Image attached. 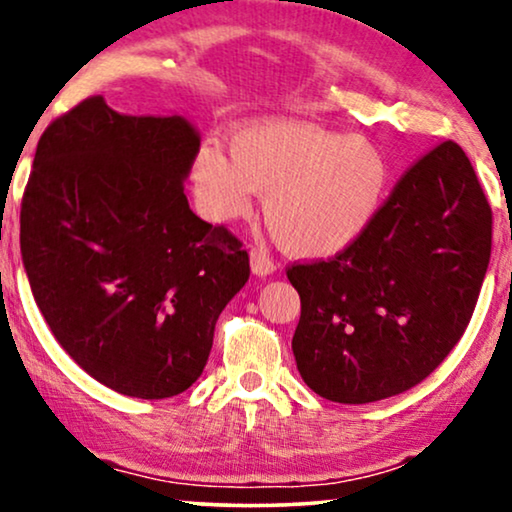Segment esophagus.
Listing matches in <instances>:
<instances>
[{
	"label": "esophagus",
	"mask_w": 512,
	"mask_h": 512,
	"mask_svg": "<svg viewBox=\"0 0 512 512\" xmlns=\"http://www.w3.org/2000/svg\"><path fill=\"white\" fill-rule=\"evenodd\" d=\"M249 258H251V270H254V275L265 277V275H270V272H275V268H277L275 261H272V258L265 254L263 249H251Z\"/></svg>",
	"instance_id": "obj_1"
}]
</instances>
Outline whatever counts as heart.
Here are the masks:
<instances>
[{
	"label": "heart",
	"mask_w": 512,
	"mask_h": 512,
	"mask_svg": "<svg viewBox=\"0 0 512 512\" xmlns=\"http://www.w3.org/2000/svg\"><path fill=\"white\" fill-rule=\"evenodd\" d=\"M230 158L207 144L195 153V202L209 221L228 223L265 195L270 233L296 256L345 251L366 233L387 188L375 144L300 121H270L230 137Z\"/></svg>",
	"instance_id": "1"
}]
</instances>
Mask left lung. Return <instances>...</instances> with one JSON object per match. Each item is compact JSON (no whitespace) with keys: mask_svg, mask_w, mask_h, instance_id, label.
<instances>
[{"mask_svg":"<svg viewBox=\"0 0 512 512\" xmlns=\"http://www.w3.org/2000/svg\"><path fill=\"white\" fill-rule=\"evenodd\" d=\"M492 254V207L445 139L401 174L359 240L286 277L300 296L293 356L335 403H373L426 380L464 335Z\"/></svg>","mask_w":512,"mask_h":512,"instance_id":"obj_1","label":"left lung"}]
</instances>
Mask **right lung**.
<instances>
[{"mask_svg":"<svg viewBox=\"0 0 512 512\" xmlns=\"http://www.w3.org/2000/svg\"><path fill=\"white\" fill-rule=\"evenodd\" d=\"M200 139L181 116H123L102 95L41 135L20 205L34 300L62 349L104 387L170 398L202 375L249 254L188 207Z\"/></svg>","mask_w":512,"mask_h":512,"instance_id":"obj_1","label":"right lung"}]
</instances>
